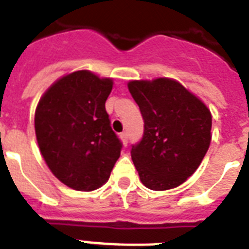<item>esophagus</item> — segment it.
I'll return each instance as SVG.
<instances>
[{"instance_id": "esophagus-1", "label": "esophagus", "mask_w": 249, "mask_h": 249, "mask_svg": "<svg viewBox=\"0 0 249 249\" xmlns=\"http://www.w3.org/2000/svg\"><path fill=\"white\" fill-rule=\"evenodd\" d=\"M120 140H121V142H123V144H124V146H126V144H128V134H126L125 132L120 133Z\"/></svg>"}]
</instances>
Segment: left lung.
I'll list each match as a JSON object with an SVG mask.
<instances>
[{"label": "left lung", "mask_w": 249, "mask_h": 249, "mask_svg": "<svg viewBox=\"0 0 249 249\" xmlns=\"http://www.w3.org/2000/svg\"><path fill=\"white\" fill-rule=\"evenodd\" d=\"M144 120L143 137L132 147L141 182L155 191L177 187L208 151L212 115L208 107L173 79L129 81Z\"/></svg>", "instance_id": "8db88e82"}]
</instances>
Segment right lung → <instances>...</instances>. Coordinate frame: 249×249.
<instances>
[{
	"label": "right lung",
	"instance_id": "add662e5",
	"mask_svg": "<svg viewBox=\"0 0 249 249\" xmlns=\"http://www.w3.org/2000/svg\"><path fill=\"white\" fill-rule=\"evenodd\" d=\"M113 81L76 71L56 80L41 97L35 130L41 155L68 187L93 191L108 181L123 144L111 128L106 101Z\"/></svg>",
	"mask_w": 249,
	"mask_h": 249
}]
</instances>
